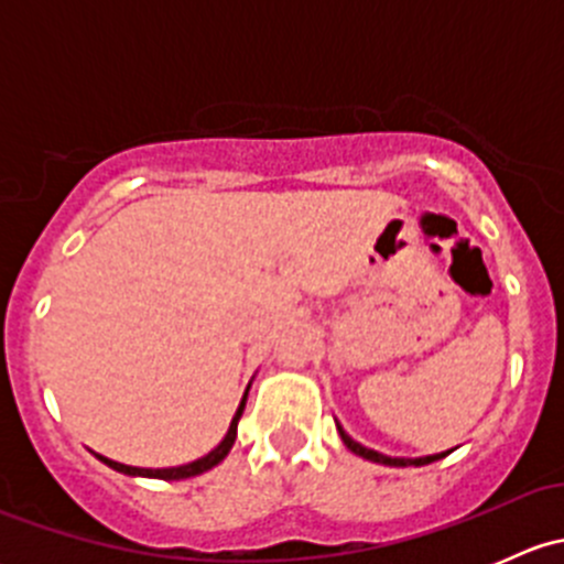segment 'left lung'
Instances as JSON below:
<instances>
[{"instance_id":"obj_1","label":"left lung","mask_w":564,"mask_h":564,"mask_svg":"<svg viewBox=\"0 0 564 564\" xmlns=\"http://www.w3.org/2000/svg\"><path fill=\"white\" fill-rule=\"evenodd\" d=\"M338 434H340V440H344V445L349 447V451L355 453V456L368 458V460H373V464H384V466H423V464H434V460L445 458L447 453H451V451H447V453H436V456H425V458H390V456H382V453L368 451V447H362L360 442L351 440V436L346 434V431L340 429V425H338Z\"/></svg>"}]
</instances>
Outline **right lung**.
Returning <instances> with one entry per match:
<instances>
[{
    "label": "right lung",
    "mask_w": 564,
    "mask_h": 564,
    "mask_svg": "<svg viewBox=\"0 0 564 564\" xmlns=\"http://www.w3.org/2000/svg\"><path fill=\"white\" fill-rule=\"evenodd\" d=\"M248 390H250V384H248ZM248 390H246V395H242L240 409H237V414H235V417H231L229 434H226V436H224V442H220V445L215 447V451H209L207 456H204V458L191 460V464H185V466H172V469H139V466L119 464V460L104 458V456H98V453H95V456H98L100 460H104L106 466H111V469L122 471V475H133V477H155V480H185V477H196V475H202V471L213 469V466H218L220 460H224L226 456H229L231 445H235V440H237V423H240L242 409H246V401H248Z\"/></svg>",
    "instance_id": "obj_1"
}]
</instances>
